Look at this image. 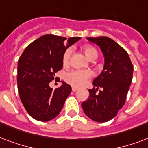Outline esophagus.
Masks as SVG:
<instances>
[{
    "label": "esophagus",
    "instance_id": "1",
    "mask_svg": "<svg viewBox=\"0 0 148 148\" xmlns=\"http://www.w3.org/2000/svg\"><path fill=\"white\" fill-rule=\"evenodd\" d=\"M78 89H79V88H77V87H75V86H73V87H72V91H73V92H76V91H77Z\"/></svg>",
    "mask_w": 148,
    "mask_h": 148
}]
</instances>
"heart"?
Here are the masks:
<instances>
[{
	"label": "heart",
	"mask_w": 148,
	"mask_h": 148,
	"mask_svg": "<svg viewBox=\"0 0 148 148\" xmlns=\"http://www.w3.org/2000/svg\"><path fill=\"white\" fill-rule=\"evenodd\" d=\"M83 51L89 60H96L98 56V52L96 51V49L90 45L84 47ZM71 52H72L71 49L66 50L63 58L64 65H67L70 63ZM92 77V71H88V70H77V71H72L69 73H66L65 75V81L74 86L79 87V86L85 85Z\"/></svg>",
	"instance_id": "obj_1"
}]
</instances>
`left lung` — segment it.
<instances>
[{
    "instance_id": "1",
    "label": "left lung",
    "mask_w": 148,
    "mask_h": 148,
    "mask_svg": "<svg viewBox=\"0 0 148 148\" xmlns=\"http://www.w3.org/2000/svg\"><path fill=\"white\" fill-rule=\"evenodd\" d=\"M87 40L100 48L104 65L100 74L93 80L94 88L88 89L89 97L82 107L89 119L105 122L114 118L125 104L133 66L126 51L110 38H87Z\"/></svg>"
}]
</instances>
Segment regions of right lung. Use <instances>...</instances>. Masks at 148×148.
<instances>
[{
	"mask_svg": "<svg viewBox=\"0 0 148 148\" xmlns=\"http://www.w3.org/2000/svg\"><path fill=\"white\" fill-rule=\"evenodd\" d=\"M81 38L68 39L46 34L25 49L18 62L17 84L20 99L32 118L40 121L55 119L71 92V86L64 82L52 89L49 83L55 73L63 68V55Z\"/></svg>",
	"mask_w": 148,
	"mask_h": 148,
	"instance_id": "add662e5",
	"label": "right lung"
}]
</instances>
